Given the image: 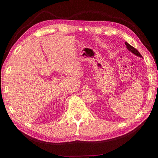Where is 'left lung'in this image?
<instances>
[{"instance_id":"left-lung-1","label":"left lung","mask_w":158,"mask_h":158,"mask_svg":"<svg viewBox=\"0 0 158 158\" xmlns=\"http://www.w3.org/2000/svg\"><path fill=\"white\" fill-rule=\"evenodd\" d=\"M125 45H126V46H127V48L129 50L130 52H131L133 54H134L135 55H136V56H139V57H141V58H142V56H141V54L139 53V51L136 49V48H135L134 47H133L131 45H130L129 43H127V42H125Z\"/></svg>"}]
</instances>
